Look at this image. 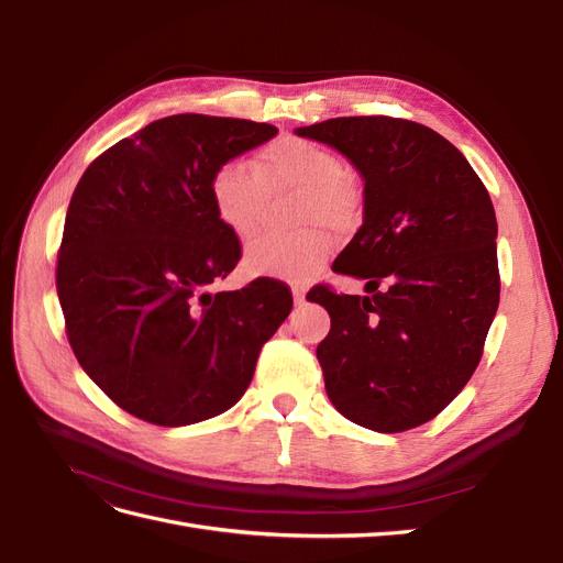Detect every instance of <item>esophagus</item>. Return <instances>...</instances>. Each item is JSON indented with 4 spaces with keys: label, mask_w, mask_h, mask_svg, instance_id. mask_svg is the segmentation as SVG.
<instances>
[{
    "label": "esophagus",
    "mask_w": 563,
    "mask_h": 563,
    "mask_svg": "<svg viewBox=\"0 0 563 563\" xmlns=\"http://www.w3.org/2000/svg\"><path fill=\"white\" fill-rule=\"evenodd\" d=\"M294 300H296V305L305 302V288L302 286H294Z\"/></svg>",
    "instance_id": "esophagus-1"
}]
</instances>
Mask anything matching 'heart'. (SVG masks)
<instances>
[{
    "label": "heart",
    "mask_w": 563,
    "mask_h": 563,
    "mask_svg": "<svg viewBox=\"0 0 563 563\" xmlns=\"http://www.w3.org/2000/svg\"><path fill=\"white\" fill-rule=\"evenodd\" d=\"M209 192L220 223L240 240L258 234L267 197L284 192H298L294 203L298 228L343 230L354 213L345 162L333 150L296 135L267 143L253 159V174L236 162L218 166ZM329 253L327 234L317 228L294 236H263L246 251L244 269L251 277L302 284L327 265Z\"/></svg>",
    "instance_id": "b5f03b06"
}]
</instances>
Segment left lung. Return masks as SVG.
I'll use <instances>...</instances> for the list:
<instances>
[{
  "label": "left lung",
  "instance_id": "1",
  "mask_svg": "<svg viewBox=\"0 0 563 563\" xmlns=\"http://www.w3.org/2000/svg\"><path fill=\"white\" fill-rule=\"evenodd\" d=\"M296 133L343 152L364 178V223L333 269L374 291L308 294L331 314L317 347L327 395L362 428H418L467 385L498 310L488 190L463 152L408 119L335 117Z\"/></svg>",
  "mask_w": 563,
  "mask_h": 563
}]
</instances>
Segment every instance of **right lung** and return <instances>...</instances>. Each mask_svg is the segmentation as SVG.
<instances>
[{
  "label": "right lung",
  "mask_w": 563,
  "mask_h": 563,
  "mask_svg": "<svg viewBox=\"0 0 563 563\" xmlns=\"http://www.w3.org/2000/svg\"><path fill=\"white\" fill-rule=\"evenodd\" d=\"M277 135L249 119L174 114L89 164L56 265L65 333L87 376L126 413L180 428L228 411L294 308L258 277L211 294L242 244L211 201L218 166Z\"/></svg>",
  "instance_id": "right-lung-1"
}]
</instances>
